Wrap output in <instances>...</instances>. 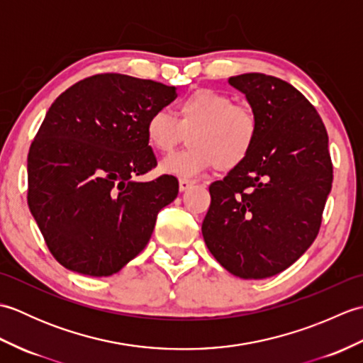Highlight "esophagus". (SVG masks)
<instances>
[{
  "instance_id": "esophagus-1",
  "label": "esophagus",
  "mask_w": 363,
  "mask_h": 363,
  "mask_svg": "<svg viewBox=\"0 0 363 363\" xmlns=\"http://www.w3.org/2000/svg\"><path fill=\"white\" fill-rule=\"evenodd\" d=\"M194 184H195L194 179H189V177H181V179H179V190L186 191L187 189L194 186Z\"/></svg>"
}]
</instances>
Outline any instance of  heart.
Instances as JSON below:
<instances>
[{"label": "heart", "mask_w": 363, "mask_h": 363, "mask_svg": "<svg viewBox=\"0 0 363 363\" xmlns=\"http://www.w3.org/2000/svg\"><path fill=\"white\" fill-rule=\"evenodd\" d=\"M190 146L162 160L160 169L174 176H195L212 165L221 172L238 167L259 137V118L248 104L213 89H198L176 104V118L165 109L152 111L145 123L151 148L172 152L186 140Z\"/></svg>", "instance_id": "1"}]
</instances>
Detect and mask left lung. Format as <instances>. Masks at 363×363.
<instances>
[{
  "mask_svg": "<svg viewBox=\"0 0 363 363\" xmlns=\"http://www.w3.org/2000/svg\"><path fill=\"white\" fill-rule=\"evenodd\" d=\"M257 113L251 154L211 184L203 237L212 256L243 279L284 272L313 243L333 187L328 133L291 84L264 73L229 78Z\"/></svg>",
  "mask_w": 363,
  "mask_h": 363,
  "instance_id": "1",
  "label": "left lung"
}]
</instances>
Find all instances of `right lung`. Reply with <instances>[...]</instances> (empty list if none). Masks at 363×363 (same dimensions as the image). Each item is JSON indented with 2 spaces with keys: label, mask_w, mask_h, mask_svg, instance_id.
<instances>
[{
  "label": "right lung",
  "mask_w": 363,
  "mask_h": 363,
  "mask_svg": "<svg viewBox=\"0 0 363 363\" xmlns=\"http://www.w3.org/2000/svg\"><path fill=\"white\" fill-rule=\"evenodd\" d=\"M176 96L165 84L103 73L76 82L46 112L28 154V206L67 269L111 276L150 242L179 182L135 181L157 165L145 123Z\"/></svg>",
  "instance_id": "obj_1"
}]
</instances>
